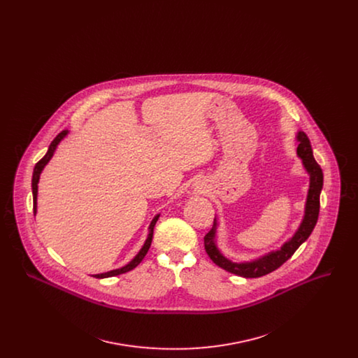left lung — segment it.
Returning a JSON list of instances; mask_svg holds the SVG:
<instances>
[{
    "label": "left lung",
    "mask_w": 358,
    "mask_h": 358,
    "mask_svg": "<svg viewBox=\"0 0 358 358\" xmlns=\"http://www.w3.org/2000/svg\"><path fill=\"white\" fill-rule=\"evenodd\" d=\"M298 148L296 154L302 159V165L310 176V185L307 192L306 204H305V215L299 224L296 232L289 238L279 250L271 251L266 255L260 256L250 262H232L231 259L225 257L220 252L216 244V232L219 222L213 220L212 229L205 235V251L208 256L212 259V262L222 267V270L228 273H235L243 278H259L263 275L273 273L276 268H279L286 260H289L294 252L299 248L302 243H305L308 236L311 235L320 215V194L324 187V173L321 166L317 164L313 155V149L310 145V139L307 138L303 131H298L296 134Z\"/></svg>",
    "instance_id": "left-lung-1"
}]
</instances>
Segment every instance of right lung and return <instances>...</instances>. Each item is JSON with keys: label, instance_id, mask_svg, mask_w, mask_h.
Masks as SVG:
<instances>
[{"label": "right lung", "instance_id": "add662e5", "mask_svg": "<svg viewBox=\"0 0 358 358\" xmlns=\"http://www.w3.org/2000/svg\"><path fill=\"white\" fill-rule=\"evenodd\" d=\"M69 130H63L60 134H57L56 138L52 141L47 154H45V155H44V157H43V158H41V159L34 165V176H32V193H34V215H36V212H37V189H38L37 184H38V180H40V174H41L43 169L45 168V165L51 161V158L53 157V153H55V150H56L57 145H59V143H60L66 136H69ZM158 217H159V215H155V216H154L153 220H152L150 225H149V235H148V238H146V241H145V244L142 245V248L139 250V252L134 256V259H133L131 262H129L126 266H123V267H120V268H117V270H111V271H108V273H96V275H92V276L99 278V279H103V278L117 276V275L127 273V271H131L133 268H136V266L142 262V259L145 257V255L148 254L149 248H150V244H152V240H153L154 225H155V222L158 220Z\"/></svg>", "mask_w": 358, "mask_h": 358}]
</instances>
